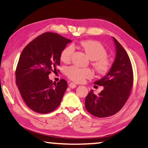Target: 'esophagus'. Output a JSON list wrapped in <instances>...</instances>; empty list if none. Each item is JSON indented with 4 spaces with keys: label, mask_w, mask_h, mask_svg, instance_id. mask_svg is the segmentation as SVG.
Returning <instances> with one entry per match:
<instances>
[{
    "label": "esophagus",
    "mask_w": 148,
    "mask_h": 148,
    "mask_svg": "<svg viewBox=\"0 0 148 148\" xmlns=\"http://www.w3.org/2000/svg\"><path fill=\"white\" fill-rule=\"evenodd\" d=\"M69 87L71 89H73V88H75L76 87V84H74V83H70L69 84Z\"/></svg>",
    "instance_id": "obj_1"
}]
</instances>
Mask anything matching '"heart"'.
Returning a JSON list of instances; mask_svg holds the SVG:
<instances>
[{
    "label": "heart",
    "mask_w": 148,
    "mask_h": 148,
    "mask_svg": "<svg viewBox=\"0 0 148 148\" xmlns=\"http://www.w3.org/2000/svg\"><path fill=\"white\" fill-rule=\"evenodd\" d=\"M79 45L84 52L92 60V66L99 73L107 72L111 67V61L107 58V53L101 44L97 41L86 40L80 42ZM74 49L72 45L67 46L63 49L60 58L64 62H69L74 53ZM66 75L70 79L76 82H82L86 78L92 76V72L89 69H80L75 66H70L66 69Z\"/></svg>",
    "instance_id": "1"
}]
</instances>
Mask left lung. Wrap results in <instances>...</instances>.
Masks as SVG:
<instances>
[{
	"label": "left lung",
	"mask_w": 148,
	"mask_h": 148,
	"mask_svg": "<svg viewBox=\"0 0 148 148\" xmlns=\"http://www.w3.org/2000/svg\"><path fill=\"white\" fill-rule=\"evenodd\" d=\"M115 58L104 77L94 82L103 86L99 94L90 90L85 99V107L92 115L103 118L113 115L124 106L130 94L133 85L132 64L125 49L114 38Z\"/></svg>",
	"instance_id": "obj_1"
}]
</instances>
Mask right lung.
Wrapping results in <instances>:
<instances>
[{
    "label": "right lung",
    "instance_id": "add662e5",
    "mask_svg": "<svg viewBox=\"0 0 148 148\" xmlns=\"http://www.w3.org/2000/svg\"><path fill=\"white\" fill-rule=\"evenodd\" d=\"M71 41L55 33H44L21 53L16 70V85L25 104L35 112L49 113L61 102L66 81L53 82L49 74L57 70L62 51Z\"/></svg>",
    "mask_w": 148,
    "mask_h": 148
}]
</instances>
